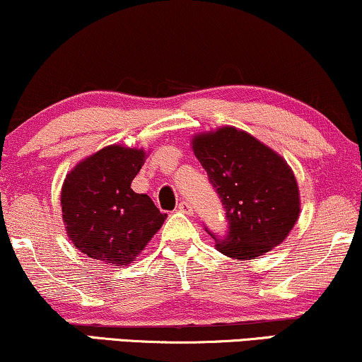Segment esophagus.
<instances>
[{
  "label": "esophagus",
  "mask_w": 362,
  "mask_h": 362,
  "mask_svg": "<svg viewBox=\"0 0 362 362\" xmlns=\"http://www.w3.org/2000/svg\"><path fill=\"white\" fill-rule=\"evenodd\" d=\"M177 209L180 210V212H184V214H187V215H190V214H194V207H192V205L187 202V200H182L180 204L177 205Z\"/></svg>",
  "instance_id": "1"
}]
</instances>
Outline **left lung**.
Wrapping results in <instances>:
<instances>
[{
    "label": "left lung",
    "instance_id": "left-lung-1",
    "mask_svg": "<svg viewBox=\"0 0 362 362\" xmlns=\"http://www.w3.org/2000/svg\"><path fill=\"white\" fill-rule=\"evenodd\" d=\"M192 145L226 210V234L205 227L217 249L250 260L281 244L300 210L296 177L284 158L234 127L197 135Z\"/></svg>",
    "mask_w": 362,
    "mask_h": 362
}]
</instances>
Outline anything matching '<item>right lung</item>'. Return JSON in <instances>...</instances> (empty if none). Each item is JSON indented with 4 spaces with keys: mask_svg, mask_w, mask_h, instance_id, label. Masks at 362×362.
<instances>
[{
    "mask_svg": "<svg viewBox=\"0 0 362 362\" xmlns=\"http://www.w3.org/2000/svg\"><path fill=\"white\" fill-rule=\"evenodd\" d=\"M144 162V150L110 145L68 173L63 221L70 240L88 257L130 264L167 218L147 194L132 190Z\"/></svg>",
    "mask_w": 362,
    "mask_h": 362,
    "instance_id": "right-lung-1",
    "label": "right lung"
}]
</instances>
